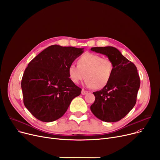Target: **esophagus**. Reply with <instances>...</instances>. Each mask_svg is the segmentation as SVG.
I'll return each instance as SVG.
<instances>
[{"instance_id": "obj_1", "label": "esophagus", "mask_w": 160, "mask_h": 160, "mask_svg": "<svg viewBox=\"0 0 160 160\" xmlns=\"http://www.w3.org/2000/svg\"><path fill=\"white\" fill-rule=\"evenodd\" d=\"M88 93V92L87 91H86V90H84V89H82V92H81L82 95H86Z\"/></svg>"}]
</instances>
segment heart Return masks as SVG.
I'll use <instances>...</instances> for the list:
<instances>
[{"mask_svg": "<svg viewBox=\"0 0 160 160\" xmlns=\"http://www.w3.org/2000/svg\"><path fill=\"white\" fill-rule=\"evenodd\" d=\"M77 65L69 66L70 80L74 83H79L85 77V84L95 89L105 88L110 82L114 71V65L110 59L94 53L83 54L77 60Z\"/></svg>", "mask_w": 160, "mask_h": 160, "instance_id": "1", "label": "heart"}]
</instances>
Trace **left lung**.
<instances>
[{
    "label": "left lung",
    "mask_w": 160,
    "mask_h": 160,
    "mask_svg": "<svg viewBox=\"0 0 160 160\" xmlns=\"http://www.w3.org/2000/svg\"><path fill=\"white\" fill-rule=\"evenodd\" d=\"M91 50L110 59L114 65V71L108 84L101 90L93 92L95 100L90 109L102 121H119L136 103L140 87L137 67L115 47H93Z\"/></svg>",
    "instance_id": "8db88e82"
}]
</instances>
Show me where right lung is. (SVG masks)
Wrapping results in <instances>:
<instances>
[{"label":"right lung","instance_id":"add662e5","mask_svg":"<svg viewBox=\"0 0 160 160\" xmlns=\"http://www.w3.org/2000/svg\"><path fill=\"white\" fill-rule=\"evenodd\" d=\"M83 52V48L51 45L28 63L21 80L23 102L36 119H60L80 95L82 89L70 80L68 68Z\"/></svg>","mask_w":160,"mask_h":160}]
</instances>
